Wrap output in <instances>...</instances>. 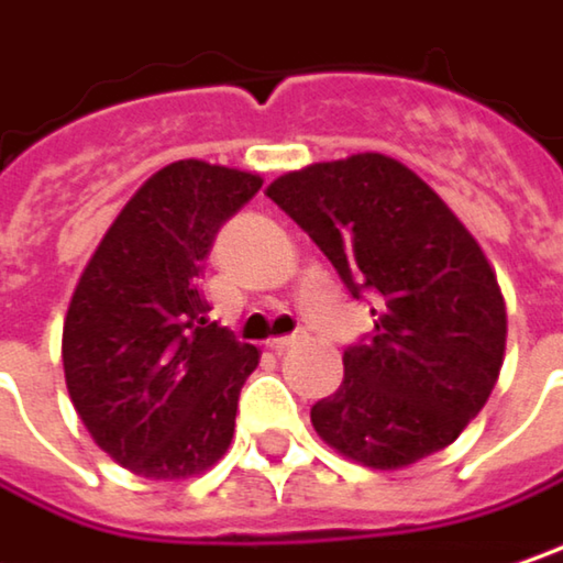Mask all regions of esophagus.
<instances>
[{
    "instance_id": "1",
    "label": "esophagus",
    "mask_w": 563,
    "mask_h": 563,
    "mask_svg": "<svg viewBox=\"0 0 563 563\" xmlns=\"http://www.w3.org/2000/svg\"><path fill=\"white\" fill-rule=\"evenodd\" d=\"M292 344H296V338H292V334H286V338H271V341H267V347L277 350V353H283L286 347H292Z\"/></svg>"
}]
</instances>
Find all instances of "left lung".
Wrapping results in <instances>:
<instances>
[{
    "label": "left lung",
    "mask_w": 563,
    "mask_h": 563,
    "mask_svg": "<svg viewBox=\"0 0 563 563\" xmlns=\"http://www.w3.org/2000/svg\"><path fill=\"white\" fill-rule=\"evenodd\" d=\"M267 197L334 264L376 331L344 350V382L312 408L318 437L369 468L446 449L494 391L507 309L472 232L408 165L360 152L286 172Z\"/></svg>",
    "instance_id": "8db88e82"
}]
</instances>
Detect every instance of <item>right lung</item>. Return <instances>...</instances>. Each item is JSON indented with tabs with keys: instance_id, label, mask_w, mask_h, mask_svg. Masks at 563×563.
<instances>
[{
	"instance_id": "right-lung-1",
	"label": "right lung",
	"mask_w": 563,
	"mask_h": 563,
	"mask_svg": "<svg viewBox=\"0 0 563 563\" xmlns=\"http://www.w3.org/2000/svg\"><path fill=\"white\" fill-rule=\"evenodd\" d=\"M261 184L200 158L165 165L120 210L73 292L69 398L91 440L140 478L200 475L232 443L261 353L207 318L197 274Z\"/></svg>"
}]
</instances>
